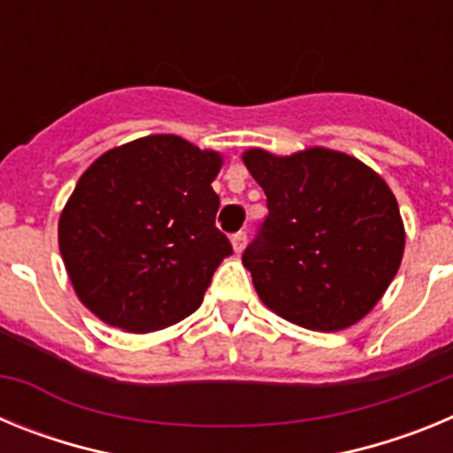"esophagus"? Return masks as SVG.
Listing matches in <instances>:
<instances>
[{
	"label": "esophagus",
	"mask_w": 453,
	"mask_h": 453,
	"mask_svg": "<svg viewBox=\"0 0 453 453\" xmlns=\"http://www.w3.org/2000/svg\"><path fill=\"white\" fill-rule=\"evenodd\" d=\"M231 245H234L235 254H240V251L245 250V245H247V234H245V231H240V234H235L234 238H231Z\"/></svg>",
	"instance_id": "1"
}]
</instances>
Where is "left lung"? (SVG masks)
I'll return each instance as SVG.
<instances>
[{
	"label": "left lung",
	"instance_id": "obj_1",
	"mask_svg": "<svg viewBox=\"0 0 453 453\" xmlns=\"http://www.w3.org/2000/svg\"><path fill=\"white\" fill-rule=\"evenodd\" d=\"M267 197L261 238L242 254L272 313L311 331L361 322L402 265L399 203L372 167L326 147L290 156L242 151Z\"/></svg>",
	"mask_w": 453,
	"mask_h": 453
}]
</instances>
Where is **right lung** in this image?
<instances>
[{
    "label": "right lung",
    "instance_id": "1",
    "mask_svg": "<svg viewBox=\"0 0 453 453\" xmlns=\"http://www.w3.org/2000/svg\"><path fill=\"white\" fill-rule=\"evenodd\" d=\"M222 154L156 134L104 151L65 202L58 250L79 302L102 322L150 334L202 306L231 256L211 188Z\"/></svg>",
    "mask_w": 453,
    "mask_h": 453
}]
</instances>
